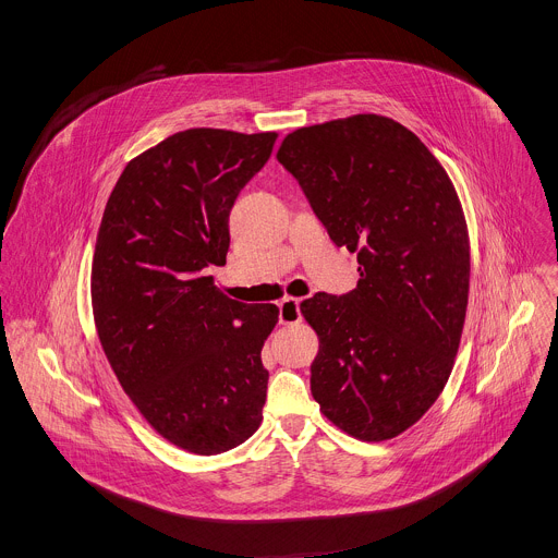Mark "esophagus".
<instances>
[{
  "mask_svg": "<svg viewBox=\"0 0 558 558\" xmlns=\"http://www.w3.org/2000/svg\"><path fill=\"white\" fill-rule=\"evenodd\" d=\"M280 323L282 325H295L302 320V313H300V300L298 298H284L280 304Z\"/></svg>",
  "mask_w": 558,
  "mask_h": 558,
  "instance_id": "34e87169",
  "label": "esophagus"
}]
</instances>
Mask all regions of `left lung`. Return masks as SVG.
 I'll list each match as a JSON object with an SVG mask.
<instances>
[{
    "label": "left lung",
    "mask_w": 558,
    "mask_h": 558,
    "mask_svg": "<svg viewBox=\"0 0 558 558\" xmlns=\"http://www.w3.org/2000/svg\"><path fill=\"white\" fill-rule=\"evenodd\" d=\"M276 158L360 263L351 293L300 304L320 338L313 400L355 439H392L435 404L465 323L470 243L454 185L409 128L379 114L300 128Z\"/></svg>",
    "instance_id": "1"
}]
</instances>
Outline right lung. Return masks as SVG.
I'll list each match as a JSON object with an SVG mask.
<instances>
[{
  "instance_id": "obj_1",
  "label": "right lung",
  "mask_w": 558,
  "mask_h": 558,
  "mask_svg": "<svg viewBox=\"0 0 558 558\" xmlns=\"http://www.w3.org/2000/svg\"><path fill=\"white\" fill-rule=\"evenodd\" d=\"M276 132L192 128L119 177L97 233L93 313L104 353L147 424L194 454L250 439L267 400L260 351L276 304L227 298L229 211L269 161Z\"/></svg>"
}]
</instances>
